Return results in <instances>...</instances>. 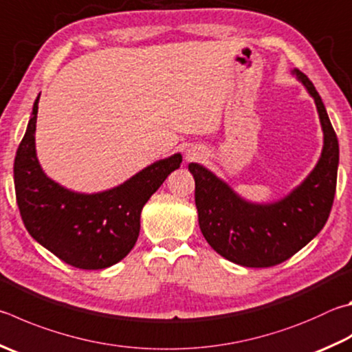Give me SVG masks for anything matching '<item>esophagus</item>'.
Returning a JSON list of instances; mask_svg holds the SVG:
<instances>
[{"mask_svg":"<svg viewBox=\"0 0 352 352\" xmlns=\"http://www.w3.org/2000/svg\"><path fill=\"white\" fill-rule=\"evenodd\" d=\"M200 158V154L195 151H188L186 152V162H194V160H198Z\"/></svg>","mask_w":352,"mask_h":352,"instance_id":"esophagus-1","label":"esophagus"}]
</instances>
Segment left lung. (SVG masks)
I'll list each match as a JSON object with an SVG mask.
<instances>
[{
	"mask_svg": "<svg viewBox=\"0 0 352 352\" xmlns=\"http://www.w3.org/2000/svg\"><path fill=\"white\" fill-rule=\"evenodd\" d=\"M316 101L323 129V151L314 170L283 200L254 204L243 200L225 182L197 163L195 206L204 239L221 257L248 267L283 263L322 231L336 195L338 140L314 85L294 70Z\"/></svg>",
	"mask_w": 352,
	"mask_h": 352,
	"instance_id": "1",
	"label": "left lung"
}]
</instances>
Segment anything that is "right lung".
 I'll return each mask as SVG.
<instances>
[{"label": "right lung", "mask_w": 352, "mask_h": 352, "mask_svg": "<svg viewBox=\"0 0 352 352\" xmlns=\"http://www.w3.org/2000/svg\"><path fill=\"white\" fill-rule=\"evenodd\" d=\"M40 95L14 163L16 204L28 232L65 263L104 270L123 260L140 234V215L151 195L182 155L148 166L120 186L98 194H76L50 180L38 163L35 129Z\"/></svg>", "instance_id": "obj_1"}]
</instances>
